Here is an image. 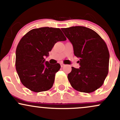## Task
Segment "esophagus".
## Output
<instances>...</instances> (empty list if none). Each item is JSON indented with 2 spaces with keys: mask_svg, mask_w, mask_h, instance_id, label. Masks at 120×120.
Returning <instances> with one entry per match:
<instances>
[{
  "mask_svg": "<svg viewBox=\"0 0 120 120\" xmlns=\"http://www.w3.org/2000/svg\"><path fill=\"white\" fill-rule=\"evenodd\" d=\"M60 65H61V67H63L65 65L64 64H63V63H61V64H60Z\"/></svg>",
  "mask_w": 120,
  "mask_h": 120,
  "instance_id": "esophagus-1",
  "label": "esophagus"
}]
</instances>
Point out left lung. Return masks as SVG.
<instances>
[{
    "mask_svg": "<svg viewBox=\"0 0 120 120\" xmlns=\"http://www.w3.org/2000/svg\"><path fill=\"white\" fill-rule=\"evenodd\" d=\"M79 58L80 67H71L68 78L75 90L93 93L104 83L108 73L109 53L105 42L97 33L84 26L62 28Z\"/></svg>",
    "mask_w": 120,
    "mask_h": 120,
    "instance_id": "obj_1",
    "label": "left lung"
}]
</instances>
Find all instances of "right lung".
<instances>
[{
	"mask_svg": "<svg viewBox=\"0 0 120 120\" xmlns=\"http://www.w3.org/2000/svg\"><path fill=\"white\" fill-rule=\"evenodd\" d=\"M67 40L59 28L43 27L27 32L18 44L16 51V69L26 87L35 93L49 90L54 83L59 63L45 61L55 44Z\"/></svg>",
	"mask_w": 120,
	"mask_h": 120,
	"instance_id": "obj_1",
	"label": "right lung"
}]
</instances>
